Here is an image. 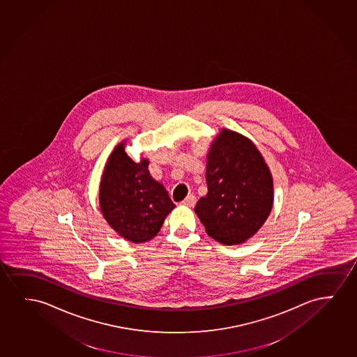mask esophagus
<instances>
[{"label": "esophagus", "mask_w": 357, "mask_h": 357, "mask_svg": "<svg viewBox=\"0 0 357 357\" xmlns=\"http://www.w3.org/2000/svg\"><path fill=\"white\" fill-rule=\"evenodd\" d=\"M196 197L193 196V195H190V196H187L185 198V201L182 202V204L187 206H193L196 204Z\"/></svg>", "instance_id": "esophagus-1"}]
</instances>
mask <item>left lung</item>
<instances>
[{"mask_svg":"<svg viewBox=\"0 0 357 357\" xmlns=\"http://www.w3.org/2000/svg\"><path fill=\"white\" fill-rule=\"evenodd\" d=\"M206 180L208 193L195 211L206 234L225 245L253 236L273 206L271 172L253 143L222 130L208 154Z\"/></svg>","mask_w":357,"mask_h":357,"instance_id":"8db88e82","label":"left lung"}]
</instances>
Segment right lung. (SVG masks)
<instances>
[{"label":"right lung","instance_id":"obj_1","mask_svg":"<svg viewBox=\"0 0 357 357\" xmlns=\"http://www.w3.org/2000/svg\"><path fill=\"white\" fill-rule=\"evenodd\" d=\"M148 165L146 159L132 160L121 143L109 158L101 180L102 215L116 232L135 243L155 236L175 208L164 186L151 177Z\"/></svg>","mask_w":357,"mask_h":357}]
</instances>
